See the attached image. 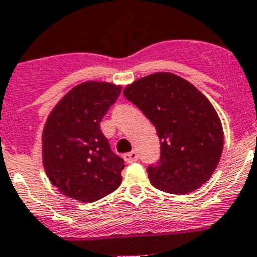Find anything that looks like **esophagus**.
<instances>
[{
	"label": "esophagus",
	"mask_w": 257,
	"mask_h": 257,
	"mask_svg": "<svg viewBox=\"0 0 257 257\" xmlns=\"http://www.w3.org/2000/svg\"><path fill=\"white\" fill-rule=\"evenodd\" d=\"M124 158L128 163H133V162L138 161V153H137V151H132L129 153L124 154Z\"/></svg>",
	"instance_id": "34e87169"
}]
</instances>
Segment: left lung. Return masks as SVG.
<instances>
[{
	"label": "left lung",
	"instance_id": "1",
	"mask_svg": "<svg viewBox=\"0 0 257 257\" xmlns=\"http://www.w3.org/2000/svg\"><path fill=\"white\" fill-rule=\"evenodd\" d=\"M123 94L158 134L159 159L147 168L152 186L184 195L207 182L223 148L222 125L208 99L191 83L169 73L139 79Z\"/></svg>",
	"mask_w": 257,
	"mask_h": 257
}]
</instances>
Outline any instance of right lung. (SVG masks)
Listing matches in <instances>:
<instances>
[{
  "label": "right lung",
  "mask_w": 257,
  "mask_h": 257,
  "mask_svg": "<svg viewBox=\"0 0 257 257\" xmlns=\"http://www.w3.org/2000/svg\"><path fill=\"white\" fill-rule=\"evenodd\" d=\"M120 93V86L88 81L66 94L50 114L42 134V159L62 195L94 202L120 186L125 163L100 128Z\"/></svg>",
  "instance_id": "1"
}]
</instances>
